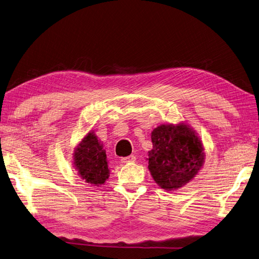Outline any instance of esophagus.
<instances>
[{"instance_id":"1","label":"esophagus","mask_w":259,"mask_h":259,"mask_svg":"<svg viewBox=\"0 0 259 259\" xmlns=\"http://www.w3.org/2000/svg\"><path fill=\"white\" fill-rule=\"evenodd\" d=\"M136 157L134 156V155H131V156H127V157H122L120 158V162L122 163H131V162H135Z\"/></svg>"}]
</instances>
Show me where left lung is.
Listing matches in <instances>:
<instances>
[{"label":"left lung","instance_id":"obj_1","mask_svg":"<svg viewBox=\"0 0 259 259\" xmlns=\"http://www.w3.org/2000/svg\"><path fill=\"white\" fill-rule=\"evenodd\" d=\"M148 169L166 191L180 188L197 174L204 163L202 142L185 124L160 125L152 132Z\"/></svg>","mask_w":259,"mask_h":259}]
</instances>
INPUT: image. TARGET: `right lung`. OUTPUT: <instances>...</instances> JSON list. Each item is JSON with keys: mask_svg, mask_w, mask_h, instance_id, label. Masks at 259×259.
Here are the masks:
<instances>
[{"mask_svg": "<svg viewBox=\"0 0 259 259\" xmlns=\"http://www.w3.org/2000/svg\"><path fill=\"white\" fill-rule=\"evenodd\" d=\"M74 164L86 183L99 186L108 178L106 153L93 132L86 135L74 152Z\"/></svg>", "mask_w": 259, "mask_h": 259, "instance_id": "add662e5", "label": "right lung"}]
</instances>
